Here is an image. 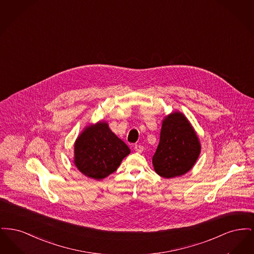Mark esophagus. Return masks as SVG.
Wrapping results in <instances>:
<instances>
[{
	"label": "esophagus",
	"mask_w": 254,
	"mask_h": 254,
	"mask_svg": "<svg viewBox=\"0 0 254 254\" xmlns=\"http://www.w3.org/2000/svg\"><path fill=\"white\" fill-rule=\"evenodd\" d=\"M134 148H135V150H136L137 152H139V153L143 152V150H144V146L142 145H135Z\"/></svg>",
	"instance_id": "esophagus-1"
}]
</instances>
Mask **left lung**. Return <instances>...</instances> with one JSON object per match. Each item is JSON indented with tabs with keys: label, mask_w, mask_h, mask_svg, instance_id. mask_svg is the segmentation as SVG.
<instances>
[{
	"label": "left lung",
	"mask_w": 254,
	"mask_h": 254,
	"mask_svg": "<svg viewBox=\"0 0 254 254\" xmlns=\"http://www.w3.org/2000/svg\"><path fill=\"white\" fill-rule=\"evenodd\" d=\"M200 150L198 137L190 122L180 112H173L163 121L152 164L156 173L164 178L181 176L193 167Z\"/></svg>",
	"instance_id": "1"
}]
</instances>
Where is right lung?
<instances>
[{
  "mask_svg": "<svg viewBox=\"0 0 254 254\" xmlns=\"http://www.w3.org/2000/svg\"><path fill=\"white\" fill-rule=\"evenodd\" d=\"M74 163L85 176L100 180L113 173L130 149L109 129L107 123L86 127L74 146Z\"/></svg>",
  "mask_w": 254,
  "mask_h": 254,
  "instance_id": "obj_1",
  "label": "right lung"
}]
</instances>
